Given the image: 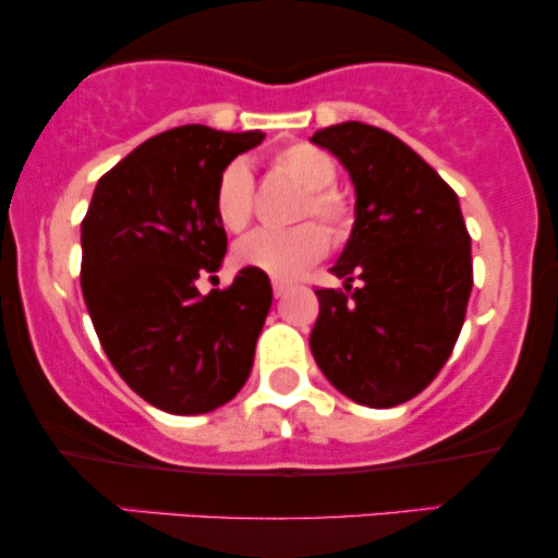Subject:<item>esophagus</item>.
I'll return each mask as SVG.
<instances>
[{
	"mask_svg": "<svg viewBox=\"0 0 558 558\" xmlns=\"http://www.w3.org/2000/svg\"><path fill=\"white\" fill-rule=\"evenodd\" d=\"M271 287H274V294L281 296L284 292H289V287H292V284H289V281H284V279H274Z\"/></svg>",
	"mask_w": 558,
	"mask_h": 558,
	"instance_id": "esophagus-1",
	"label": "esophagus"
}]
</instances>
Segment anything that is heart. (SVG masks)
<instances>
[{
    "mask_svg": "<svg viewBox=\"0 0 558 558\" xmlns=\"http://www.w3.org/2000/svg\"><path fill=\"white\" fill-rule=\"evenodd\" d=\"M271 167L302 190L294 205V220L304 223L287 231H254L235 243L233 262L241 269H256L271 277L289 279L310 269L335 241H345L355 223V208L342 190L335 187L338 165L327 151L296 142L271 157ZM213 213L231 233L246 231L254 220V178L243 159H233L218 172L213 187ZM323 222L326 228L314 223Z\"/></svg>",
    "mask_w": 558,
    "mask_h": 558,
    "instance_id": "obj_1",
    "label": "heart"
}]
</instances>
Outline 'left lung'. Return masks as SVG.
Instances as JSON below:
<instances>
[{
	"mask_svg": "<svg viewBox=\"0 0 558 558\" xmlns=\"http://www.w3.org/2000/svg\"><path fill=\"white\" fill-rule=\"evenodd\" d=\"M312 142L345 165L357 195L353 233L330 269L345 289H315L312 355L348 399L399 407L437 378L460 338L472 292L468 226L454 190L384 129L345 121Z\"/></svg>",
	"mask_w": 558,
	"mask_h": 558,
	"instance_id": "obj_1",
	"label": "left lung"
}]
</instances>
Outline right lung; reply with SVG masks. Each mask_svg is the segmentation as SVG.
<instances>
[{"label": "right lung", "mask_w": 558, "mask_h": 558, "mask_svg": "<svg viewBox=\"0 0 558 558\" xmlns=\"http://www.w3.org/2000/svg\"><path fill=\"white\" fill-rule=\"evenodd\" d=\"M262 132L187 124L140 144L98 180L81 223V289L126 386L170 414H208L246 384L271 307L264 271L197 292L228 239L213 213L218 172Z\"/></svg>", "instance_id": "obj_1"}]
</instances>
